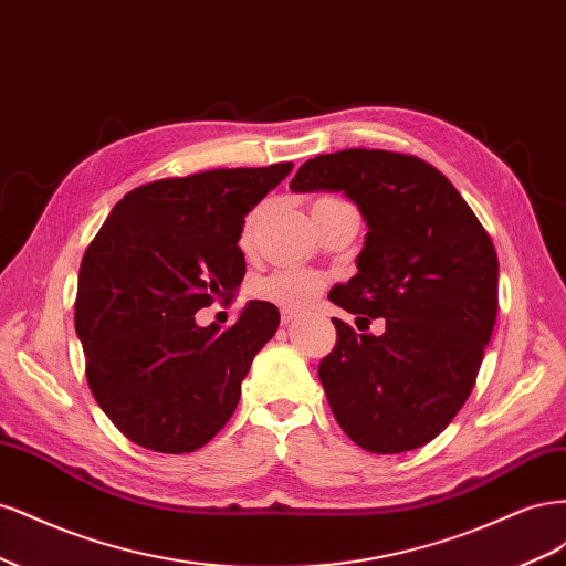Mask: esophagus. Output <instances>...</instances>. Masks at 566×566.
<instances>
[{
  "mask_svg": "<svg viewBox=\"0 0 566 566\" xmlns=\"http://www.w3.org/2000/svg\"><path fill=\"white\" fill-rule=\"evenodd\" d=\"M295 318H300V312L297 310H290V306H283V310H281V321L287 325V323H293Z\"/></svg>",
  "mask_w": 566,
  "mask_h": 566,
  "instance_id": "1",
  "label": "esophagus"
}]
</instances>
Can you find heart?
Masks as SVG:
<instances>
[{"instance_id":"1","label":"heart","mask_w":566,"mask_h":566,"mask_svg":"<svg viewBox=\"0 0 566 566\" xmlns=\"http://www.w3.org/2000/svg\"><path fill=\"white\" fill-rule=\"evenodd\" d=\"M321 200H335V198H321ZM256 214H260V210H254L248 217L243 227V238H250ZM323 287H325V273L314 269H302V266H285L269 273V276H264L260 283H256L254 290H256V297L264 302L297 310V306L312 304L323 293Z\"/></svg>"}]
</instances>
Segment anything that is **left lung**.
Segmentation results:
<instances>
[{"label": "left lung", "mask_w": 566, "mask_h": 566, "mask_svg": "<svg viewBox=\"0 0 566 566\" xmlns=\"http://www.w3.org/2000/svg\"><path fill=\"white\" fill-rule=\"evenodd\" d=\"M295 193L342 191L366 219L358 273L328 300L385 318L337 342L318 378L345 434L370 453H403L447 430L474 387L499 312V256L437 167L403 153L347 148L306 160Z\"/></svg>", "instance_id": "1"}]
</instances>
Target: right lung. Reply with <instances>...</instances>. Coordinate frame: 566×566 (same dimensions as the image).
Instances as JSON below:
<instances>
[{
    "instance_id": "obj_1",
    "label": "right lung",
    "mask_w": 566,
    "mask_h": 566,
    "mask_svg": "<svg viewBox=\"0 0 566 566\" xmlns=\"http://www.w3.org/2000/svg\"><path fill=\"white\" fill-rule=\"evenodd\" d=\"M293 169H210L134 188L82 256L75 331L96 403L129 441L191 453L229 422L254 354L279 331L252 300L227 331L196 312L235 293L245 214Z\"/></svg>"
}]
</instances>
